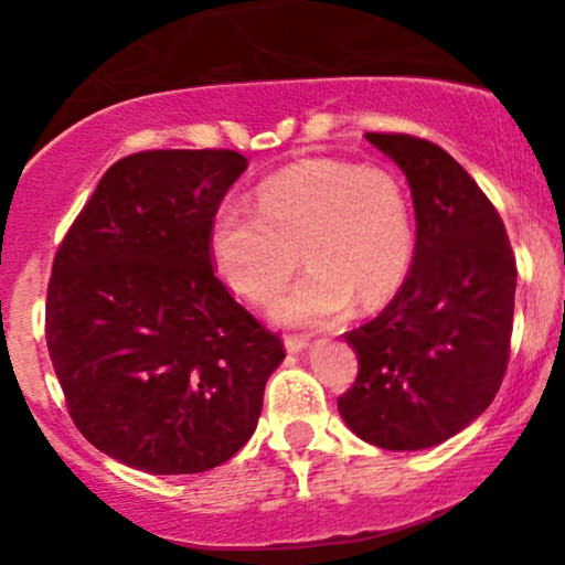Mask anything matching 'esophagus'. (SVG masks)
I'll use <instances>...</instances> for the list:
<instances>
[{"mask_svg":"<svg viewBox=\"0 0 565 565\" xmlns=\"http://www.w3.org/2000/svg\"><path fill=\"white\" fill-rule=\"evenodd\" d=\"M306 347H308V339L306 337H285V350H288L290 354L303 352Z\"/></svg>","mask_w":565,"mask_h":565,"instance_id":"34e87169","label":"esophagus"}]
</instances>
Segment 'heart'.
Segmentation results:
<instances>
[{
	"label": "heart",
	"mask_w": 565,
	"mask_h": 565,
	"mask_svg": "<svg viewBox=\"0 0 565 565\" xmlns=\"http://www.w3.org/2000/svg\"><path fill=\"white\" fill-rule=\"evenodd\" d=\"M308 273L273 308L292 327H327L360 306L388 300L414 257L404 184L383 167L316 159L259 184L257 211L223 203L211 223V257L238 296L265 303L296 273Z\"/></svg>",
	"instance_id": "1"
}]
</instances>
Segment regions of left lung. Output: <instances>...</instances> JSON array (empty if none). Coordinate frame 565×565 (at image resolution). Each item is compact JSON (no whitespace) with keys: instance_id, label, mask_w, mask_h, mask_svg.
Listing matches in <instances>:
<instances>
[{"instance_id":"left-lung-1","label":"left lung","mask_w":565,"mask_h":565,"mask_svg":"<svg viewBox=\"0 0 565 565\" xmlns=\"http://www.w3.org/2000/svg\"><path fill=\"white\" fill-rule=\"evenodd\" d=\"M412 188L416 246L396 298L347 331L358 381L337 406L383 450L435 447L478 419L509 362L516 262L497 207L445 149L406 134H367Z\"/></svg>"}]
</instances>
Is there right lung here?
Here are the masks:
<instances>
[{
    "label": "right lung",
    "mask_w": 565,
    "mask_h": 565,
    "mask_svg": "<svg viewBox=\"0 0 565 565\" xmlns=\"http://www.w3.org/2000/svg\"><path fill=\"white\" fill-rule=\"evenodd\" d=\"M246 164L228 149L130 153L53 259L45 342L68 414L128 468L182 476L234 458L285 360L213 273V215Z\"/></svg>",
    "instance_id": "right-lung-1"
}]
</instances>
